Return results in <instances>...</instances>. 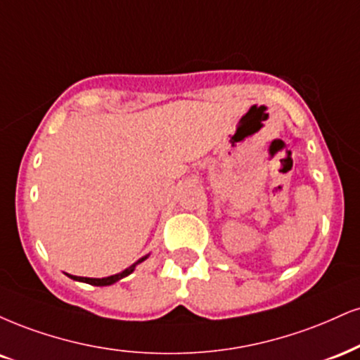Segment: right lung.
Segmentation results:
<instances>
[{"label":"right lung","instance_id":"1","mask_svg":"<svg viewBox=\"0 0 360 360\" xmlns=\"http://www.w3.org/2000/svg\"><path fill=\"white\" fill-rule=\"evenodd\" d=\"M147 257H144V258H141L139 259V262H136L134 263V265H131L129 268H125L124 271H120V274H117V275H112V276H105V278H86V276H73V275H68L70 276L72 280H77V281H84V283H89V285H95V287H107V285H112V283H115V281H119V280H122L124 276H127V275H131L134 270H136V266L139 265V263H142L144 262Z\"/></svg>","mask_w":360,"mask_h":360}]
</instances>
